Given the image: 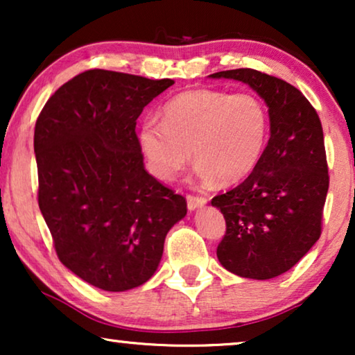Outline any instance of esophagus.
I'll return each mask as SVG.
<instances>
[{
    "label": "esophagus",
    "instance_id": "obj_1",
    "mask_svg": "<svg viewBox=\"0 0 355 355\" xmlns=\"http://www.w3.org/2000/svg\"><path fill=\"white\" fill-rule=\"evenodd\" d=\"M186 198H187V208H189V210H196V208L203 207L207 203V198L205 197L192 196V193H189Z\"/></svg>",
    "mask_w": 355,
    "mask_h": 355
}]
</instances>
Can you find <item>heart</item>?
Segmentation results:
<instances>
[{"label": "heart", "mask_w": 355, "mask_h": 355, "mask_svg": "<svg viewBox=\"0 0 355 355\" xmlns=\"http://www.w3.org/2000/svg\"><path fill=\"white\" fill-rule=\"evenodd\" d=\"M163 121L145 119L137 140L150 173L173 181L193 159L205 182L244 181L259 164L270 135L265 101L249 92L192 89L173 96Z\"/></svg>", "instance_id": "b5f03b06"}]
</instances>
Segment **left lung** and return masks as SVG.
I'll return each mask as SVG.
<instances>
[{"instance_id":"1","label":"left lung","mask_w":355,"mask_h":355,"mask_svg":"<svg viewBox=\"0 0 355 355\" xmlns=\"http://www.w3.org/2000/svg\"><path fill=\"white\" fill-rule=\"evenodd\" d=\"M249 84L268 106L270 140L244 182L211 198L226 220L216 255L242 278L293 268L322 234L329 176L322 123L302 92L255 69L215 72Z\"/></svg>"}]
</instances>
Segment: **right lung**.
Segmentation results:
<instances>
[{
  "label": "right lung",
  "instance_id": "obj_1",
  "mask_svg": "<svg viewBox=\"0 0 355 355\" xmlns=\"http://www.w3.org/2000/svg\"><path fill=\"white\" fill-rule=\"evenodd\" d=\"M174 80L90 69L61 85L33 134L38 207L56 255L111 293L152 278L187 202L144 168L135 125Z\"/></svg>",
  "mask_w": 355,
  "mask_h": 355
}]
</instances>
